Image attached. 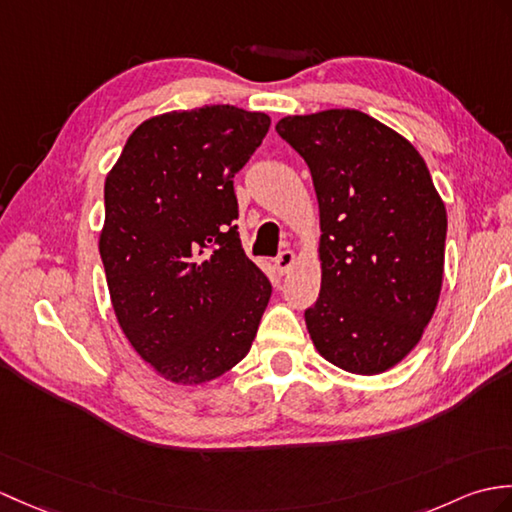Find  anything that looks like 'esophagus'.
<instances>
[{
    "mask_svg": "<svg viewBox=\"0 0 512 512\" xmlns=\"http://www.w3.org/2000/svg\"><path fill=\"white\" fill-rule=\"evenodd\" d=\"M294 253L290 251V248H285V251H281L279 255H277V259H275V268H277V272L279 275H285V272H290V268L294 266Z\"/></svg>",
    "mask_w": 512,
    "mask_h": 512,
    "instance_id": "obj_1",
    "label": "esophagus"
}]
</instances>
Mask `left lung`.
I'll return each mask as SVG.
<instances>
[{
  "instance_id": "left-lung-1",
  "label": "left lung",
  "mask_w": 512,
  "mask_h": 512,
  "mask_svg": "<svg viewBox=\"0 0 512 512\" xmlns=\"http://www.w3.org/2000/svg\"><path fill=\"white\" fill-rule=\"evenodd\" d=\"M320 209L323 281L305 323L344 371L377 375L417 347L443 283L447 213L410 141L353 109L283 117Z\"/></svg>"
}]
</instances>
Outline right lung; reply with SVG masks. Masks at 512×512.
Instances as JSON below:
<instances>
[{
	"mask_svg": "<svg viewBox=\"0 0 512 512\" xmlns=\"http://www.w3.org/2000/svg\"><path fill=\"white\" fill-rule=\"evenodd\" d=\"M270 117L231 104L174 111L128 137L104 183L100 255L133 349L174 384H202L251 351L272 285L246 257L233 176Z\"/></svg>",
	"mask_w": 512,
	"mask_h": 512,
	"instance_id": "obj_1",
	"label": "right lung"
}]
</instances>
